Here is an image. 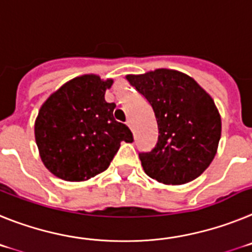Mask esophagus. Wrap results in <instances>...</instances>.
<instances>
[{
  "label": "esophagus",
  "mask_w": 252,
  "mask_h": 252,
  "mask_svg": "<svg viewBox=\"0 0 252 252\" xmlns=\"http://www.w3.org/2000/svg\"><path fill=\"white\" fill-rule=\"evenodd\" d=\"M126 126H129V129H130V130H132V129H133V126H132V120H130V119H129V118H128V119H126Z\"/></svg>",
  "instance_id": "obj_1"
}]
</instances>
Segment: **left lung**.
<instances>
[{"mask_svg":"<svg viewBox=\"0 0 252 252\" xmlns=\"http://www.w3.org/2000/svg\"><path fill=\"white\" fill-rule=\"evenodd\" d=\"M126 78L150 102L158 126L155 148L139 153L144 172L166 185L200 176L217 153L222 130L212 96L194 78L175 69L158 68Z\"/></svg>","mask_w":252,"mask_h":252,"instance_id":"1","label":"left lung"}]
</instances>
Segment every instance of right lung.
I'll return each mask as SVG.
<instances>
[{
	"label": "right lung",
	"mask_w": 252,
	"mask_h": 252,
	"mask_svg": "<svg viewBox=\"0 0 252 252\" xmlns=\"http://www.w3.org/2000/svg\"><path fill=\"white\" fill-rule=\"evenodd\" d=\"M111 78L78 76L54 91L35 119V142L45 167L65 181H85L105 171L130 129L114 119V102L105 101Z\"/></svg>",
	"instance_id": "1"
}]
</instances>
